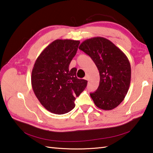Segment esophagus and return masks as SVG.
<instances>
[{
    "mask_svg": "<svg viewBox=\"0 0 153 153\" xmlns=\"http://www.w3.org/2000/svg\"><path fill=\"white\" fill-rule=\"evenodd\" d=\"M84 79H85V80H88L89 79V78H88V76H85V77H84Z\"/></svg>",
    "mask_w": 153,
    "mask_h": 153,
    "instance_id": "1",
    "label": "esophagus"
}]
</instances>
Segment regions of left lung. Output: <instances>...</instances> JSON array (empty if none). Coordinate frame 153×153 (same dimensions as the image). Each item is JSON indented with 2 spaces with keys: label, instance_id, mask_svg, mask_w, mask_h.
Returning <instances> with one entry per match:
<instances>
[{
  "label": "left lung",
  "instance_id": "obj_1",
  "mask_svg": "<svg viewBox=\"0 0 153 153\" xmlns=\"http://www.w3.org/2000/svg\"><path fill=\"white\" fill-rule=\"evenodd\" d=\"M79 49L90 56L100 71V85L96 91L90 94L95 105L103 110L115 108L129 88L131 69L127 57L112 42L103 37L88 39Z\"/></svg>",
  "mask_w": 153,
  "mask_h": 153
}]
</instances>
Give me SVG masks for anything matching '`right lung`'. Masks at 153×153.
<instances>
[{
    "instance_id": "add662e5",
    "label": "right lung",
    "mask_w": 153,
    "mask_h": 153,
    "mask_svg": "<svg viewBox=\"0 0 153 153\" xmlns=\"http://www.w3.org/2000/svg\"><path fill=\"white\" fill-rule=\"evenodd\" d=\"M80 42L56 40L38 57L32 69L31 82L36 96L50 112L62 115L75 107L74 101L88 81L76 77L77 69L69 68Z\"/></svg>"
}]
</instances>
